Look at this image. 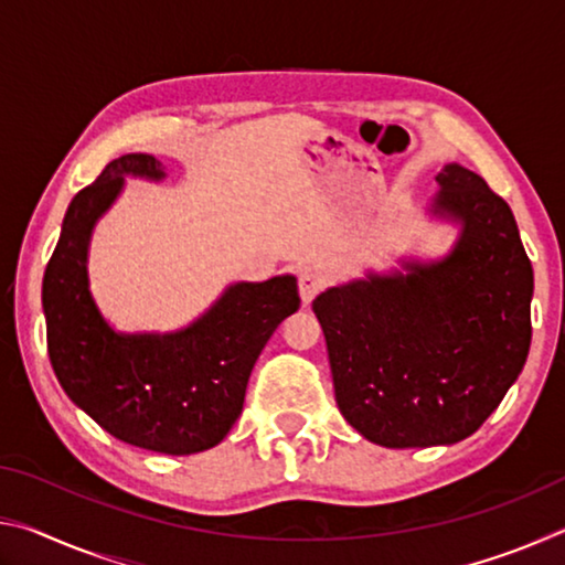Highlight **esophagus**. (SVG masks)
Segmentation results:
<instances>
[{
    "mask_svg": "<svg viewBox=\"0 0 565 565\" xmlns=\"http://www.w3.org/2000/svg\"><path fill=\"white\" fill-rule=\"evenodd\" d=\"M323 286H327V281H323V276L319 271H313V269H301L299 271V294H301V301L306 306L317 299Z\"/></svg>",
    "mask_w": 565,
    "mask_h": 565,
    "instance_id": "obj_1",
    "label": "esophagus"
}]
</instances>
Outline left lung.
<instances>
[{"label": "left lung", "mask_w": 565, "mask_h": 565, "mask_svg": "<svg viewBox=\"0 0 565 565\" xmlns=\"http://www.w3.org/2000/svg\"><path fill=\"white\" fill-rule=\"evenodd\" d=\"M436 181L434 214L461 222L446 259L313 301L339 411L386 448L456 444L478 431L531 347L533 266L511 206L461 164H446Z\"/></svg>", "instance_id": "8db88e82"}]
</instances>
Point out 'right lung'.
Listing matches in <instances>:
<instances>
[{
  "label": "right lung",
  "instance_id": "1",
  "mask_svg": "<svg viewBox=\"0 0 565 565\" xmlns=\"http://www.w3.org/2000/svg\"><path fill=\"white\" fill-rule=\"evenodd\" d=\"M124 174L161 179L164 171L151 154H124L72 199L42 284L46 349L64 394L104 431L147 451L199 454L242 414L254 363L299 309V289L294 276L234 284L184 331L114 333L89 294L87 246Z\"/></svg>",
  "mask_w": 565,
  "mask_h": 565
}]
</instances>
